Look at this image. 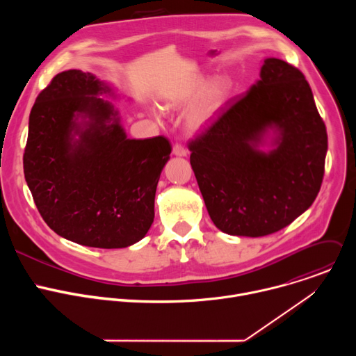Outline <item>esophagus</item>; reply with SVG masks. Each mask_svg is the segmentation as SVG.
<instances>
[{"mask_svg":"<svg viewBox=\"0 0 356 356\" xmlns=\"http://www.w3.org/2000/svg\"><path fill=\"white\" fill-rule=\"evenodd\" d=\"M173 154L176 156H187V150H186V147L181 143H176L173 146Z\"/></svg>","mask_w":356,"mask_h":356,"instance_id":"obj_1","label":"esophagus"}]
</instances>
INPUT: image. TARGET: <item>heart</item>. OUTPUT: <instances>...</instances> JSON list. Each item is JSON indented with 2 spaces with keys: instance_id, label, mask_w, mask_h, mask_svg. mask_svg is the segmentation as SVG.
Instances as JSON below:
<instances>
[{
  "instance_id": "obj_1",
  "label": "heart",
  "mask_w": 356,
  "mask_h": 356,
  "mask_svg": "<svg viewBox=\"0 0 356 356\" xmlns=\"http://www.w3.org/2000/svg\"><path fill=\"white\" fill-rule=\"evenodd\" d=\"M209 79L206 77H198L190 81L186 87L181 90H175L170 91L165 95L163 98V106L165 108H179L183 106H187L197 98H200L202 94H204L209 88ZM231 90V83L227 79L218 80L209 91L206 99L202 103L193 108L187 117H186V124L190 129H200L204 127L211 115L216 113V110L222 104V101L228 95Z\"/></svg>"
}]
</instances>
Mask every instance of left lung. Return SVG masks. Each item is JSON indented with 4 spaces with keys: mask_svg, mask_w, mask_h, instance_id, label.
<instances>
[{
    "mask_svg": "<svg viewBox=\"0 0 356 356\" xmlns=\"http://www.w3.org/2000/svg\"><path fill=\"white\" fill-rule=\"evenodd\" d=\"M268 137L273 149L259 150ZM327 129L304 74L268 58L261 79L188 143L190 163L210 218L236 236L280 231L316 200Z\"/></svg>",
    "mask_w": 356,
    "mask_h": 356,
    "instance_id": "8db88e82",
    "label": "left lung"
}]
</instances>
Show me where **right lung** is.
Here are the masks:
<instances>
[{
    "instance_id": "1",
    "label": "right lung",
    "mask_w": 356,
    "mask_h": 356,
    "mask_svg": "<svg viewBox=\"0 0 356 356\" xmlns=\"http://www.w3.org/2000/svg\"><path fill=\"white\" fill-rule=\"evenodd\" d=\"M91 73L66 70L39 92L29 115L24 173L44 222L92 248H127L155 218V193L170 159L168 138L129 139Z\"/></svg>"
}]
</instances>
